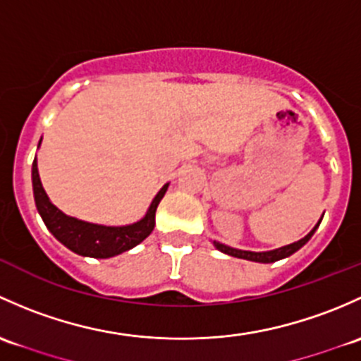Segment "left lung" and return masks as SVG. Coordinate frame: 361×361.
Masks as SVG:
<instances>
[{
  "mask_svg": "<svg viewBox=\"0 0 361 361\" xmlns=\"http://www.w3.org/2000/svg\"><path fill=\"white\" fill-rule=\"evenodd\" d=\"M323 219V217H322ZM322 219L318 221V224L314 226L313 229H311L310 233H307L306 236L300 238L299 241H293L290 245H285V247H280V248H274V250H267V252H252V250H240V248H233V247H228V245L224 243H219V241H212L214 243V247L217 248V250H221L222 254H228L231 255V257H238V259H245V261H252V262H262V264H269V262H276V261H281V259L285 257H290L292 254H295L299 248H302L304 245L307 243V241L311 240V236L314 235V231L318 229L319 222H322Z\"/></svg>",
  "mask_w": 361,
  "mask_h": 361,
  "instance_id": "8db88e82",
  "label": "left lung"
}]
</instances>
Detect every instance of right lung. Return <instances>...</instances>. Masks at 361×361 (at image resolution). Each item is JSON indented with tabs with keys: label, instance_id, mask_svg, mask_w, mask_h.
I'll use <instances>...</instances> for the list:
<instances>
[{
	"label": "right lung",
	"instance_id": "1",
	"mask_svg": "<svg viewBox=\"0 0 361 361\" xmlns=\"http://www.w3.org/2000/svg\"><path fill=\"white\" fill-rule=\"evenodd\" d=\"M43 139V137H42ZM42 146L39 140L38 147ZM170 182H166L158 195L154 196L147 208L146 215L140 221L132 222L126 226H106L95 224V222L81 221V219L71 217L59 210L48 198L47 191L43 189L42 179L38 172V161H32V192H35V203L38 208V214L42 215L44 226L64 247L71 252L83 257L94 259H109L114 255H120L130 248L137 247L140 241L146 240L154 229V215L159 202L165 196Z\"/></svg>",
	"mask_w": 361,
	"mask_h": 361
}]
</instances>
